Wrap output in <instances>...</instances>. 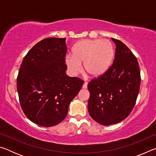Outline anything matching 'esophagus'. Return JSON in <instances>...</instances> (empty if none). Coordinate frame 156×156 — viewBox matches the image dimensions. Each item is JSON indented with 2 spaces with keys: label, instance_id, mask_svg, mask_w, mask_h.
Instances as JSON below:
<instances>
[{
  "label": "esophagus",
  "instance_id": "1",
  "mask_svg": "<svg viewBox=\"0 0 156 156\" xmlns=\"http://www.w3.org/2000/svg\"><path fill=\"white\" fill-rule=\"evenodd\" d=\"M87 84H88V83L87 82H84L83 85V89H87Z\"/></svg>",
  "mask_w": 156,
  "mask_h": 156
}]
</instances>
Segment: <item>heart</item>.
Masks as SVG:
<instances>
[{"mask_svg":"<svg viewBox=\"0 0 156 156\" xmlns=\"http://www.w3.org/2000/svg\"><path fill=\"white\" fill-rule=\"evenodd\" d=\"M113 55V46L109 41L85 39L74 44L71 57L66 58L65 62L73 75L80 72V65L83 63L84 71L92 77L98 78L109 69Z\"/></svg>","mask_w":156,"mask_h":156,"instance_id":"heart-1","label":"heart"}]
</instances>
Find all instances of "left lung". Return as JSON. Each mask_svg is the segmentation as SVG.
<instances>
[{"label":"left lung","instance_id":"8db88e82","mask_svg":"<svg viewBox=\"0 0 156 156\" xmlns=\"http://www.w3.org/2000/svg\"><path fill=\"white\" fill-rule=\"evenodd\" d=\"M115 44L113 62L103 75L88 83L90 93L88 111L102 125L117 124L130 114L136 105L140 85V71L136 57L122 42Z\"/></svg>","mask_w":156,"mask_h":156}]
</instances>
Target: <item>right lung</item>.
I'll return each instance as SVG.
<instances>
[{"mask_svg":"<svg viewBox=\"0 0 156 156\" xmlns=\"http://www.w3.org/2000/svg\"><path fill=\"white\" fill-rule=\"evenodd\" d=\"M65 41L48 38L38 42L24 57L18 72L21 108L29 120L42 126H53L65 119L84 83L66 74Z\"/></svg>","mask_w":156,"mask_h":156,"instance_id":"1","label":"right lung"}]
</instances>
